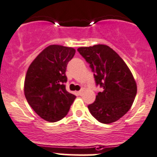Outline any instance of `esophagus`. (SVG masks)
Listing matches in <instances>:
<instances>
[{"instance_id": "34e87169", "label": "esophagus", "mask_w": 157, "mask_h": 157, "mask_svg": "<svg viewBox=\"0 0 157 157\" xmlns=\"http://www.w3.org/2000/svg\"><path fill=\"white\" fill-rule=\"evenodd\" d=\"M84 91H85V89H84V88H82V89H81L80 91H79L78 92L79 95H82V94H83V93H84Z\"/></svg>"}]
</instances>
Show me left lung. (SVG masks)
<instances>
[{"instance_id": "left-lung-1", "label": "left lung", "mask_w": 157, "mask_h": 157, "mask_svg": "<svg viewBox=\"0 0 157 157\" xmlns=\"http://www.w3.org/2000/svg\"><path fill=\"white\" fill-rule=\"evenodd\" d=\"M79 53L90 64L97 85L103 91L88 106L94 118L103 124L118 121L131 108L136 97V81L120 56L107 45L79 47Z\"/></svg>"}]
</instances>
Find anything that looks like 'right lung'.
I'll return each mask as SVG.
<instances>
[{"mask_svg":"<svg viewBox=\"0 0 157 157\" xmlns=\"http://www.w3.org/2000/svg\"><path fill=\"white\" fill-rule=\"evenodd\" d=\"M75 53L72 47L50 45L31 63L24 81L28 104L43 120L56 122L68 114L75 95L66 91V70Z\"/></svg>","mask_w":157,"mask_h":157,"instance_id":"add662e5","label":"right lung"}]
</instances>
